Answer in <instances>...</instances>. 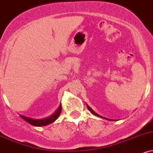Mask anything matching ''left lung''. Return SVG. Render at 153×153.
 Instances as JSON below:
<instances>
[{"instance_id":"obj_1","label":"left lung","mask_w":153,"mask_h":153,"mask_svg":"<svg viewBox=\"0 0 153 153\" xmlns=\"http://www.w3.org/2000/svg\"><path fill=\"white\" fill-rule=\"evenodd\" d=\"M87 108H88V110H90V111H91V113L93 114V115H96V116H97V117H102V118H104V119H105V120H110V119H108V118H106V117H102V116H100V115H97V114L96 113H95V112H94V111H93V110H92V109H91V108H90V107L88 105H87Z\"/></svg>"}]
</instances>
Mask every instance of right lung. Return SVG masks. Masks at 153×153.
<instances>
[{"label":"right lung","instance_id":"1","mask_svg":"<svg viewBox=\"0 0 153 153\" xmlns=\"http://www.w3.org/2000/svg\"><path fill=\"white\" fill-rule=\"evenodd\" d=\"M61 111H62V106H61V105H60L58 109L52 115L46 117V118L36 120V119L29 118V117H25V116H23V115H21V117L23 119L25 120V121H27V123H30V125H33V126H38V127L45 126H47V125L51 124V123H52L54 122V121H56L57 118L59 117V115H60V113H61Z\"/></svg>","mask_w":153,"mask_h":153}]
</instances>
